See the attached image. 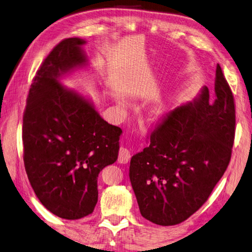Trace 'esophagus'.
Wrapping results in <instances>:
<instances>
[{
	"label": "esophagus",
	"mask_w": 252,
	"mask_h": 252,
	"mask_svg": "<svg viewBox=\"0 0 252 252\" xmlns=\"http://www.w3.org/2000/svg\"><path fill=\"white\" fill-rule=\"evenodd\" d=\"M130 160V151L127 148H121L119 153V162L122 164H126Z\"/></svg>",
	"instance_id": "1"
}]
</instances>
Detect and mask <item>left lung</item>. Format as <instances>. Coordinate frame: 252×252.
<instances>
[{"label": "left lung", "mask_w": 252, "mask_h": 252, "mask_svg": "<svg viewBox=\"0 0 252 252\" xmlns=\"http://www.w3.org/2000/svg\"><path fill=\"white\" fill-rule=\"evenodd\" d=\"M232 90L218 64L214 97L203 86L191 102L172 111L130 160L129 178L141 215L168 226L207 201L226 171L235 135Z\"/></svg>", "instance_id": "obj_1"}]
</instances>
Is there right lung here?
<instances>
[{
  "mask_svg": "<svg viewBox=\"0 0 252 252\" xmlns=\"http://www.w3.org/2000/svg\"><path fill=\"white\" fill-rule=\"evenodd\" d=\"M85 39L60 42L30 87L23 121L26 173L40 202L66 220L94 212L97 176L119 158L122 129L109 124L94 101L62 84L89 67Z\"/></svg>",
  "mask_w": 252,
  "mask_h": 252,
  "instance_id": "add662e5",
  "label": "right lung"
}]
</instances>
